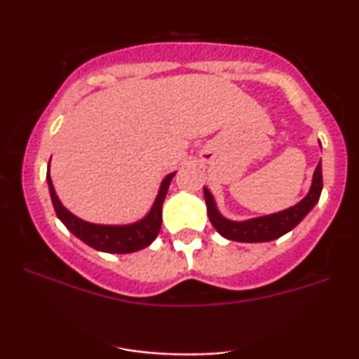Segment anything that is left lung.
<instances>
[{"mask_svg":"<svg viewBox=\"0 0 359 359\" xmlns=\"http://www.w3.org/2000/svg\"><path fill=\"white\" fill-rule=\"evenodd\" d=\"M320 192H323V165L319 162L316 167L314 177H312V185L309 189L307 196L300 203L288 209H283L280 212L269 214V216L262 217H253V219L246 221H231L217 211L212 194L205 187L204 199L205 205H208L209 219H211L212 226L221 236L240 243H263L273 241L277 238L283 236L285 233L292 231L312 211V208L319 201Z\"/></svg>","mask_w":359,"mask_h":359,"instance_id":"8db88e82","label":"left lung"}]
</instances>
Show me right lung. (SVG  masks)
<instances>
[{
    "mask_svg": "<svg viewBox=\"0 0 359 359\" xmlns=\"http://www.w3.org/2000/svg\"><path fill=\"white\" fill-rule=\"evenodd\" d=\"M175 172L168 174L165 179L160 184L158 194L155 197V203L151 209L143 219L131 224H94V222H88L81 217L74 216V214L65 209L57 197L55 189H53L52 179H50V163H48L47 170V182L48 191H50L52 204L55 209L57 217L64 222L65 228L71 231L74 236L79 238L86 245L97 251H104V253H133V251L147 248L155 240L156 234L160 231L162 226V205L165 201L168 185H170L172 179H174Z\"/></svg>",
    "mask_w": 359,
    "mask_h": 359,
    "instance_id": "add662e5",
    "label": "right lung"
}]
</instances>
